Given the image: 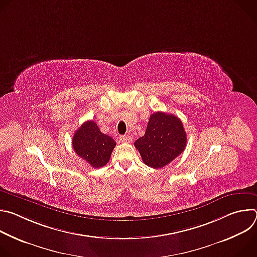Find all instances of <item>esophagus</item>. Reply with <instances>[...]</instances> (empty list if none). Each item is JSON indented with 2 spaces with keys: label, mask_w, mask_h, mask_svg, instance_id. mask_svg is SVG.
I'll list each match as a JSON object with an SVG mask.
<instances>
[{
  "label": "esophagus",
  "mask_w": 257,
  "mask_h": 257,
  "mask_svg": "<svg viewBox=\"0 0 257 257\" xmlns=\"http://www.w3.org/2000/svg\"><path fill=\"white\" fill-rule=\"evenodd\" d=\"M120 140H121L122 142L128 143V142H130V141L132 140V137L129 136V135H121V136H120Z\"/></svg>",
  "instance_id": "34e87169"
}]
</instances>
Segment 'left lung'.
<instances>
[{"mask_svg": "<svg viewBox=\"0 0 257 257\" xmlns=\"http://www.w3.org/2000/svg\"><path fill=\"white\" fill-rule=\"evenodd\" d=\"M186 143V132L181 120L174 115L157 112L150 117L144 135L134 145L146 166L161 169L184 152Z\"/></svg>", "mask_w": 257, "mask_h": 257, "instance_id": "1", "label": "left lung"}]
</instances>
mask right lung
<instances>
[{"mask_svg":"<svg viewBox=\"0 0 257 257\" xmlns=\"http://www.w3.org/2000/svg\"><path fill=\"white\" fill-rule=\"evenodd\" d=\"M72 144L78 157L93 168L105 166L116 146L115 140L100 132L94 121H86L76 130Z\"/></svg>","mask_w":257,"mask_h":257,"instance_id":"1","label":"right lung"}]
</instances>
